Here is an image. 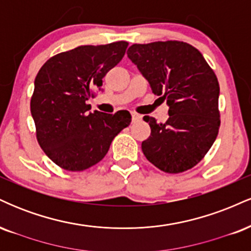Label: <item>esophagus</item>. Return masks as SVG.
<instances>
[{
	"label": "esophagus",
	"mask_w": 251,
	"mask_h": 251,
	"mask_svg": "<svg viewBox=\"0 0 251 251\" xmlns=\"http://www.w3.org/2000/svg\"><path fill=\"white\" fill-rule=\"evenodd\" d=\"M131 116H132V120H133V122H137V120H139V119H140V116H139V114L134 113V112H132Z\"/></svg>",
	"instance_id": "1"
}]
</instances>
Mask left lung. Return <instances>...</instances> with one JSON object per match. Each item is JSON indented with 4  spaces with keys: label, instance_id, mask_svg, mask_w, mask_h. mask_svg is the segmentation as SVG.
<instances>
[{
    "label": "left lung",
    "instance_id": "left-lung-1",
    "mask_svg": "<svg viewBox=\"0 0 251 251\" xmlns=\"http://www.w3.org/2000/svg\"><path fill=\"white\" fill-rule=\"evenodd\" d=\"M127 56L169 106L165 123L144 117L151 127V135L142 143L144 154L168 174L194 168L220 129V85L214 71L200 50L181 41L134 43Z\"/></svg>",
    "mask_w": 251,
    "mask_h": 251
}]
</instances>
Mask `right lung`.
<instances>
[{
	"label": "right lung",
	"instance_id": "right-lung-1",
	"mask_svg": "<svg viewBox=\"0 0 251 251\" xmlns=\"http://www.w3.org/2000/svg\"><path fill=\"white\" fill-rule=\"evenodd\" d=\"M128 43L79 46L50 57L34 82L30 112L46 154L67 171H83L108 152L114 137L131 123L128 111H94L86 101L102 77L125 55Z\"/></svg>",
	"mask_w": 251,
	"mask_h": 251
}]
</instances>
